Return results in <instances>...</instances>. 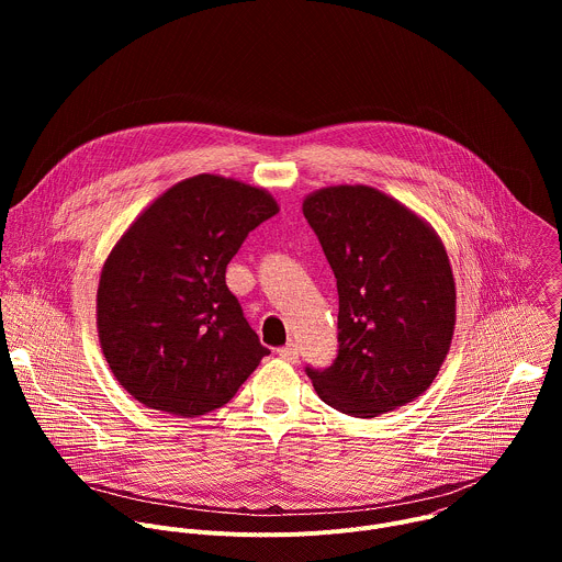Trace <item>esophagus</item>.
<instances>
[{"mask_svg":"<svg viewBox=\"0 0 562 562\" xmlns=\"http://www.w3.org/2000/svg\"><path fill=\"white\" fill-rule=\"evenodd\" d=\"M278 356H280L282 360H286V362H295V360H297V345H295V342H289V345L280 347V349H278Z\"/></svg>","mask_w":562,"mask_h":562,"instance_id":"34e87169","label":"esophagus"}]
</instances>
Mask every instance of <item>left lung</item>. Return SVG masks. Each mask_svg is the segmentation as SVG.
<instances>
[{
  "label": "left lung",
  "mask_w": 562,
  "mask_h": 562,
  "mask_svg": "<svg viewBox=\"0 0 562 562\" xmlns=\"http://www.w3.org/2000/svg\"><path fill=\"white\" fill-rule=\"evenodd\" d=\"M302 213L338 284V358L306 367L325 403L353 418L405 407L436 380L456 329V282L436 228L364 184L308 193Z\"/></svg>",
  "instance_id": "1"
}]
</instances>
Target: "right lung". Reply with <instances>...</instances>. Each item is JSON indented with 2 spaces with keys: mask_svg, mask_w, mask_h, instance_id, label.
I'll use <instances>...</instances> for the list:
<instances>
[{
  "mask_svg": "<svg viewBox=\"0 0 562 562\" xmlns=\"http://www.w3.org/2000/svg\"><path fill=\"white\" fill-rule=\"evenodd\" d=\"M278 211L267 189L200 173L155 198L122 233L100 273L98 336L139 405L206 416L269 356L224 276L245 237Z\"/></svg>",
  "mask_w": 562,
  "mask_h": 562,
  "instance_id": "1",
  "label": "right lung"
}]
</instances>
